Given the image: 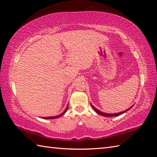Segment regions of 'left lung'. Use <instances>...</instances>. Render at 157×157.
<instances>
[{"mask_svg": "<svg viewBox=\"0 0 157 157\" xmlns=\"http://www.w3.org/2000/svg\"><path fill=\"white\" fill-rule=\"evenodd\" d=\"M90 105H91V106H92V109H94V111L98 113V114L101 115H102V116H104V117H116V116H119V115H122L123 113H124L127 112L128 111H129V110L130 109H132V108L133 107V106H130V107H129V109H128L127 110H125V111H123V112H120V113H111V114H110V113H103V112L100 111L99 110H98L97 109H96V108L94 107V106H93L92 104H90Z\"/></svg>", "mask_w": 157, "mask_h": 157, "instance_id": "1", "label": "left lung"}]
</instances>
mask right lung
<instances>
[{
    "mask_svg": "<svg viewBox=\"0 0 157 157\" xmlns=\"http://www.w3.org/2000/svg\"><path fill=\"white\" fill-rule=\"evenodd\" d=\"M67 109H68V105H67V108H66V109L64 111V112L63 113H62L61 115H56V116H53V117H42V118H44V119H56V118H58V117H60L61 116H62V115H63L65 113V112L67 111Z\"/></svg>",
    "mask_w": 157,
    "mask_h": 157,
    "instance_id": "add662e5",
    "label": "right lung"
}]
</instances>
